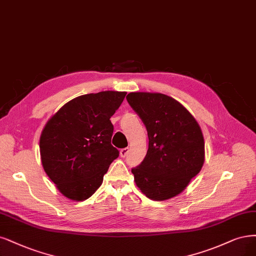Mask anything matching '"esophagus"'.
<instances>
[{
	"label": "esophagus",
	"instance_id": "34e87169",
	"mask_svg": "<svg viewBox=\"0 0 256 256\" xmlns=\"http://www.w3.org/2000/svg\"><path fill=\"white\" fill-rule=\"evenodd\" d=\"M129 152H130V149L128 147L127 148H122V149H120V156L122 158H125L129 154Z\"/></svg>",
	"mask_w": 256,
	"mask_h": 256
}]
</instances>
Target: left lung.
Wrapping results in <instances>:
<instances>
[{
  "label": "left lung",
  "mask_w": 256,
  "mask_h": 256,
  "mask_svg": "<svg viewBox=\"0 0 256 256\" xmlns=\"http://www.w3.org/2000/svg\"><path fill=\"white\" fill-rule=\"evenodd\" d=\"M127 100L146 126L148 150L131 170L147 198L164 201L178 196L204 163V138L196 118L178 100L154 92H131Z\"/></svg>",
  "instance_id": "8db88e82"
}]
</instances>
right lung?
Wrapping results in <instances>:
<instances>
[{
	"mask_svg": "<svg viewBox=\"0 0 256 256\" xmlns=\"http://www.w3.org/2000/svg\"><path fill=\"white\" fill-rule=\"evenodd\" d=\"M126 94L102 91L80 95L64 104L43 127L39 142L43 170L68 199L90 198L118 156L111 145L110 118Z\"/></svg>",
	"mask_w": 256,
	"mask_h": 256,
	"instance_id": "1",
	"label": "right lung"
}]
</instances>
